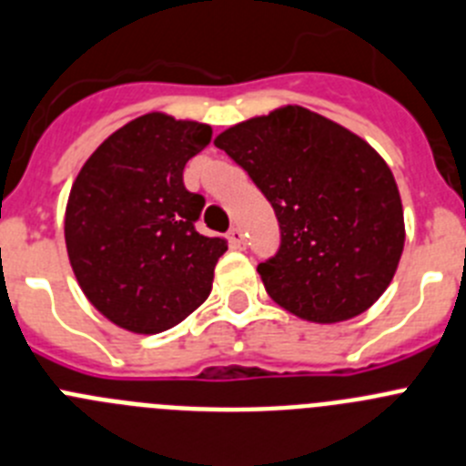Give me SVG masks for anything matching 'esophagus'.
Returning <instances> with one entry per match:
<instances>
[{
	"mask_svg": "<svg viewBox=\"0 0 466 466\" xmlns=\"http://www.w3.org/2000/svg\"><path fill=\"white\" fill-rule=\"evenodd\" d=\"M228 241H229V248H234V250H243V248H246V237H243V232L238 228L229 229Z\"/></svg>",
	"mask_w": 466,
	"mask_h": 466,
	"instance_id": "1",
	"label": "esophagus"
}]
</instances>
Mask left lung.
<instances>
[{"label": "left lung", "mask_w": 466, "mask_h": 466, "mask_svg": "<svg viewBox=\"0 0 466 466\" xmlns=\"http://www.w3.org/2000/svg\"><path fill=\"white\" fill-rule=\"evenodd\" d=\"M271 202L276 255L258 267L268 297L317 324L365 312L390 285L404 248L393 172L359 135L299 106L216 137Z\"/></svg>", "instance_id": "obj_1"}]
</instances>
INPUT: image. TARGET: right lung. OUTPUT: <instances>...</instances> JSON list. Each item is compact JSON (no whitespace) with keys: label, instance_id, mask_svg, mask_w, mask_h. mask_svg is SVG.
I'll list each match as a JSON object with an SVG mask.
<instances>
[{"label":"right lung","instance_id":"right-lung-1","mask_svg":"<svg viewBox=\"0 0 466 466\" xmlns=\"http://www.w3.org/2000/svg\"><path fill=\"white\" fill-rule=\"evenodd\" d=\"M211 142V126L160 112L103 142L77 174L66 207V250L85 297L133 333L184 321L211 292L223 238L195 229L204 198L184 167Z\"/></svg>","mask_w":466,"mask_h":466}]
</instances>
